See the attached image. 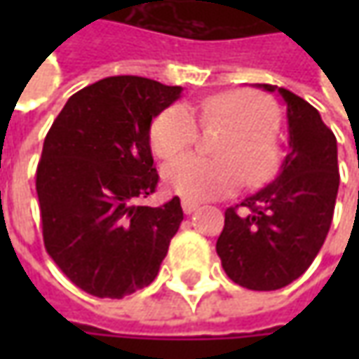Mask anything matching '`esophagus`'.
<instances>
[{"mask_svg":"<svg viewBox=\"0 0 359 359\" xmlns=\"http://www.w3.org/2000/svg\"><path fill=\"white\" fill-rule=\"evenodd\" d=\"M182 208H184V212H186V214H194V212L200 208V203H198V201L184 198V200H182Z\"/></svg>","mask_w":359,"mask_h":359,"instance_id":"obj_1","label":"esophagus"}]
</instances>
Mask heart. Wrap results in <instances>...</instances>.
Masks as SVG:
<instances>
[{"mask_svg": "<svg viewBox=\"0 0 359 359\" xmlns=\"http://www.w3.org/2000/svg\"><path fill=\"white\" fill-rule=\"evenodd\" d=\"M203 126H226L228 133L219 140L215 154L203 158L189 154L175 159L163 170L165 187L187 200H212L228 196L243 184L266 182L278 165L273 135L278 111L266 97L254 91H224L200 104ZM198 118L186 104L165 107L149 126L151 151L161 159H172L198 140Z\"/></svg>", "mask_w": 359, "mask_h": 359, "instance_id": "1", "label": "heart"}]
</instances>
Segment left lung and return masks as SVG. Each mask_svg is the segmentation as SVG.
<instances>
[{
	"label": "left lung",
	"mask_w": 359,
	"mask_h": 359,
	"mask_svg": "<svg viewBox=\"0 0 359 359\" xmlns=\"http://www.w3.org/2000/svg\"><path fill=\"white\" fill-rule=\"evenodd\" d=\"M255 86L278 91L287 105L290 151L271 184L226 210L215 252L231 282L271 292L297 280L324 245L339 187L338 144L306 100Z\"/></svg>",
	"instance_id": "8db88e82"
}]
</instances>
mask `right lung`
Segmentation results:
<instances>
[{
    "mask_svg": "<svg viewBox=\"0 0 359 359\" xmlns=\"http://www.w3.org/2000/svg\"><path fill=\"white\" fill-rule=\"evenodd\" d=\"M180 93L147 77H105L74 93L46 135L35 172L43 243L91 296L119 299L149 285L180 229V198L137 203L159 180L151 119Z\"/></svg>",
    "mask_w": 359,
    "mask_h": 359,
    "instance_id": "right-lung-1",
    "label": "right lung"
}]
</instances>
